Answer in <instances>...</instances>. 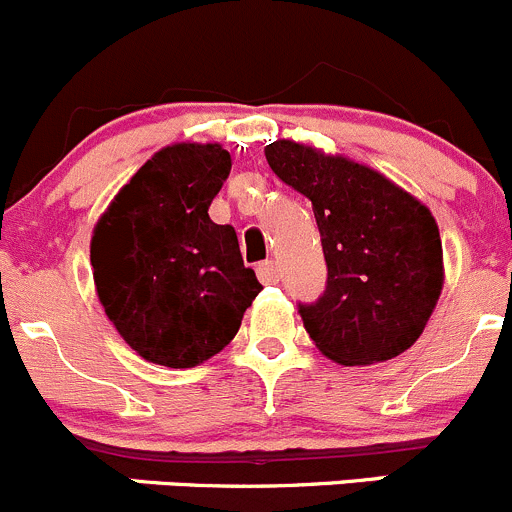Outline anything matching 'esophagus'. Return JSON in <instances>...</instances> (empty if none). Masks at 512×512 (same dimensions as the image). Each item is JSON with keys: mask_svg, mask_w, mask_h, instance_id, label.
I'll return each instance as SVG.
<instances>
[{"mask_svg": "<svg viewBox=\"0 0 512 512\" xmlns=\"http://www.w3.org/2000/svg\"><path fill=\"white\" fill-rule=\"evenodd\" d=\"M256 273L261 283H278V278H281V268L276 261H261L256 266Z\"/></svg>", "mask_w": 512, "mask_h": 512, "instance_id": "obj_1", "label": "esophagus"}]
</instances>
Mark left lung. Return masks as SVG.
I'll list each match as a JSON object with an SVG mask.
<instances>
[{
    "label": "left lung",
    "mask_w": 512,
    "mask_h": 512,
    "mask_svg": "<svg viewBox=\"0 0 512 512\" xmlns=\"http://www.w3.org/2000/svg\"><path fill=\"white\" fill-rule=\"evenodd\" d=\"M273 174L313 206L326 291L298 303L308 336L341 366L401 356L443 288V246L430 211L368 166L296 141L266 146Z\"/></svg>",
    "instance_id": "left-lung-1"
}]
</instances>
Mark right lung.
Returning <instances> with one entry per match:
<instances>
[{"instance_id":"add662e5","label":"right lung","mask_w":512,"mask_h":512,"mask_svg":"<svg viewBox=\"0 0 512 512\" xmlns=\"http://www.w3.org/2000/svg\"><path fill=\"white\" fill-rule=\"evenodd\" d=\"M219 144L156 151L114 196L91 236L99 301L141 358L191 368L229 346L261 291L234 226L209 219L229 179Z\"/></svg>"}]
</instances>
